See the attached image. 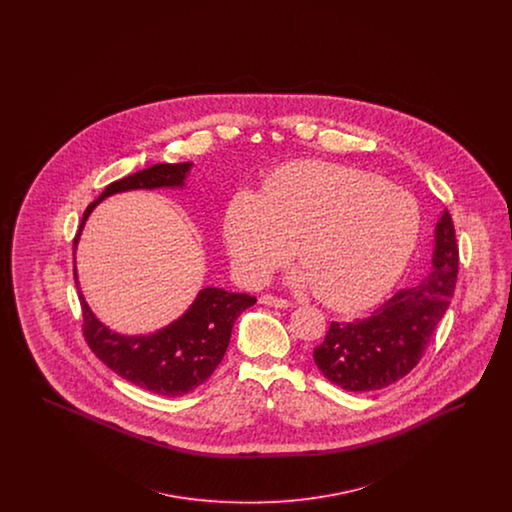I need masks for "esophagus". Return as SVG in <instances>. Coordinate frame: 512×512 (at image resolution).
<instances>
[{
  "label": "esophagus",
  "mask_w": 512,
  "mask_h": 512,
  "mask_svg": "<svg viewBox=\"0 0 512 512\" xmlns=\"http://www.w3.org/2000/svg\"><path fill=\"white\" fill-rule=\"evenodd\" d=\"M259 303H261V305H267V307H274V309H282V311L292 309L293 307L290 301L280 299V297H274V295H261V297H259Z\"/></svg>",
  "instance_id": "34e87169"
}]
</instances>
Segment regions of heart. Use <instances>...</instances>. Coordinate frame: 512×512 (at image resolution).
<instances>
[{
    "instance_id": "1",
    "label": "heart",
    "mask_w": 512,
    "mask_h": 512,
    "mask_svg": "<svg viewBox=\"0 0 512 512\" xmlns=\"http://www.w3.org/2000/svg\"><path fill=\"white\" fill-rule=\"evenodd\" d=\"M411 192L351 167L301 161L272 172L263 194L238 192L222 238L236 274L263 284L295 247V290H315L330 309L378 301L407 267L420 234Z\"/></svg>"
}]
</instances>
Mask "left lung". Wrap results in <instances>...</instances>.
<instances>
[{
	"mask_svg": "<svg viewBox=\"0 0 512 512\" xmlns=\"http://www.w3.org/2000/svg\"><path fill=\"white\" fill-rule=\"evenodd\" d=\"M459 249L451 215L434 228L432 268L368 318L332 322L313 353L318 370L347 391L382 390L418 365L455 292Z\"/></svg>",
	"mask_w": 512,
	"mask_h": 512,
	"instance_id": "8db88e82",
	"label": "left lung"
}]
</instances>
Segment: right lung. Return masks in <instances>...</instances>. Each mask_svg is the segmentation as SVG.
<instances>
[{
    "label": "right lung",
    "mask_w": 512,
    "mask_h": 512,
    "mask_svg": "<svg viewBox=\"0 0 512 512\" xmlns=\"http://www.w3.org/2000/svg\"><path fill=\"white\" fill-rule=\"evenodd\" d=\"M194 163L153 165L109 184L88 205L74 238V259L82 230L92 211L111 195L134 190H184ZM74 282L84 313V336L90 349L121 378L147 391L180 397L201 386L219 366L230 343L236 318L255 305V297L222 288H203L192 305L167 326L151 332L126 336L113 332L90 309L80 290L78 270Z\"/></svg>",
    "instance_id": "obj_1"
}]
</instances>
